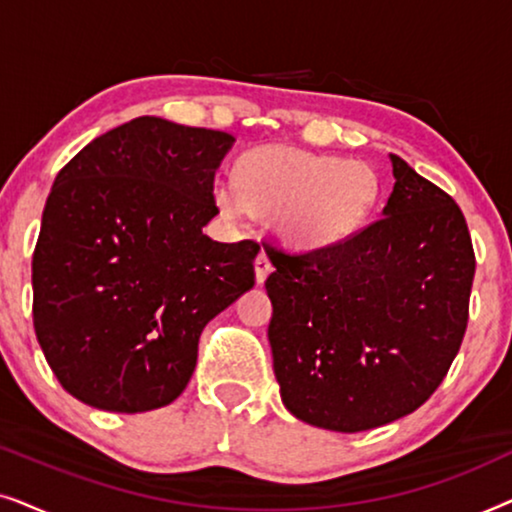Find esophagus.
<instances>
[{"label": "esophagus", "instance_id": "esophagus-1", "mask_svg": "<svg viewBox=\"0 0 512 512\" xmlns=\"http://www.w3.org/2000/svg\"><path fill=\"white\" fill-rule=\"evenodd\" d=\"M254 270H256V282H258V284H263L265 279H268L270 272H272V261H270V256L265 254V251H261V254L256 256V261H254Z\"/></svg>", "mask_w": 512, "mask_h": 512}]
</instances>
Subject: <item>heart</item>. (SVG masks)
<instances>
[{"mask_svg": "<svg viewBox=\"0 0 512 512\" xmlns=\"http://www.w3.org/2000/svg\"><path fill=\"white\" fill-rule=\"evenodd\" d=\"M375 167L289 144H265L242 153L235 186H214V202L228 219L254 212L296 249H331L352 240L380 202Z\"/></svg>", "mask_w": 512, "mask_h": 512, "instance_id": "heart-1", "label": "heart"}]
</instances>
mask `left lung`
Listing matches in <instances>:
<instances>
[{
	"label": "left lung",
	"instance_id": "obj_1",
	"mask_svg": "<svg viewBox=\"0 0 512 512\" xmlns=\"http://www.w3.org/2000/svg\"><path fill=\"white\" fill-rule=\"evenodd\" d=\"M382 219L331 249L263 244L275 270L268 340L284 408L356 433L415 412L450 370L468 324L475 256L450 195L389 153Z\"/></svg>",
	"mask_w": 512,
	"mask_h": 512
}]
</instances>
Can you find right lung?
Here are the masks:
<instances>
[{
  "instance_id": "1",
  "label": "right lung",
  "mask_w": 512,
  "mask_h": 512,
  "mask_svg": "<svg viewBox=\"0 0 512 512\" xmlns=\"http://www.w3.org/2000/svg\"><path fill=\"white\" fill-rule=\"evenodd\" d=\"M228 132L158 116L104 132L62 167L32 258L34 331L90 408L146 412L191 380L202 328L254 286L261 244L216 242Z\"/></svg>"
}]
</instances>
